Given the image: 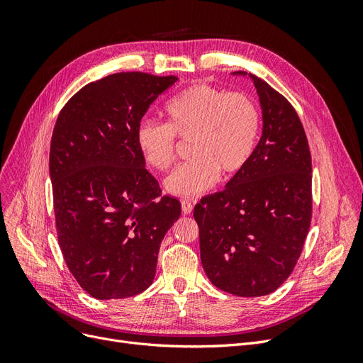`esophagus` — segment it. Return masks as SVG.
<instances>
[{
  "instance_id": "esophagus-1",
  "label": "esophagus",
  "mask_w": 363,
  "mask_h": 363,
  "mask_svg": "<svg viewBox=\"0 0 363 363\" xmlns=\"http://www.w3.org/2000/svg\"><path fill=\"white\" fill-rule=\"evenodd\" d=\"M194 211V204L189 200H183L182 201V212L183 215H189Z\"/></svg>"
}]
</instances>
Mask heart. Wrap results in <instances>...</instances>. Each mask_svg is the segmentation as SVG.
Returning <instances> with one entry per match:
<instances>
[{
	"instance_id": "1",
	"label": "heart",
	"mask_w": 363,
	"mask_h": 363,
	"mask_svg": "<svg viewBox=\"0 0 363 363\" xmlns=\"http://www.w3.org/2000/svg\"><path fill=\"white\" fill-rule=\"evenodd\" d=\"M167 123L144 121L136 130V145L151 168L167 171L177 155L179 140H189L191 160L164 180L175 196L192 199L219 179L242 171L256 148L260 131L259 107L244 92H228L196 83L164 107Z\"/></svg>"
}]
</instances>
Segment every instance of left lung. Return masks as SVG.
I'll return each instance as SVG.
<instances>
[{
    "label": "left lung",
    "mask_w": 363,
    "mask_h": 363,
    "mask_svg": "<svg viewBox=\"0 0 363 363\" xmlns=\"http://www.w3.org/2000/svg\"><path fill=\"white\" fill-rule=\"evenodd\" d=\"M250 79L262 107L259 144L224 191L194 208L206 276L238 296L268 295L286 281L312 221V157L301 121L265 80Z\"/></svg>",
    "instance_id": "obj_1"
}]
</instances>
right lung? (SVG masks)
Instances as JSON below:
<instances>
[{
  "instance_id": "add662e5",
  "label": "right lung",
  "mask_w": 363,
  "mask_h": 363,
  "mask_svg": "<svg viewBox=\"0 0 363 363\" xmlns=\"http://www.w3.org/2000/svg\"><path fill=\"white\" fill-rule=\"evenodd\" d=\"M177 77L118 72L63 106L50 147L54 216L65 262L98 300L127 298L155 280L163 236L182 215L136 145L151 103Z\"/></svg>"
}]
</instances>
